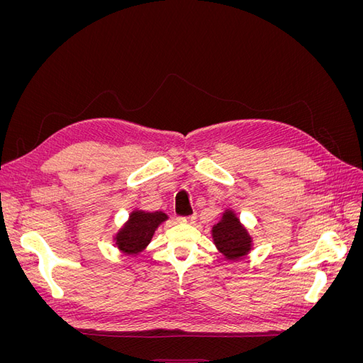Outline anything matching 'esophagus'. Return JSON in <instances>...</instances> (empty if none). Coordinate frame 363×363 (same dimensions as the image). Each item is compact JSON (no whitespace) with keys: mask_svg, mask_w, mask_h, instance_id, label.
Wrapping results in <instances>:
<instances>
[{"mask_svg":"<svg viewBox=\"0 0 363 363\" xmlns=\"http://www.w3.org/2000/svg\"><path fill=\"white\" fill-rule=\"evenodd\" d=\"M196 215L192 213V215H188V216H179V221L180 223H186V224H192L195 221Z\"/></svg>","mask_w":363,"mask_h":363,"instance_id":"esophagus-1","label":"esophagus"}]
</instances>
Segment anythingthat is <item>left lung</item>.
Listing matches in <instances>:
<instances>
[{
	"mask_svg": "<svg viewBox=\"0 0 363 363\" xmlns=\"http://www.w3.org/2000/svg\"><path fill=\"white\" fill-rule=\"evenodd\" d=\"M213 242L216 248L223 252L225 259L238 260L244 257L251 248V238L247 230L239 224V219L233 212H225L221 221L213 230Z\"/></svg>",
	"mask_w": 363,
	"mask_h": 363,
	"instance_id": "8db88e82",
	"label": "left lung"
}]
</instances>
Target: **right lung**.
Returning a JSON list of instances; mask_svg holds the SVG:
<instances>
[{"label":"right lung","mask_w":363,"mask_h":363,"mask_svg":"<svg viewBox=\"0 0 363 363\" xmlns=\"http://www.w3.org/2000/svg\"><path fill=\"white\" fill-rule=\"evenodd\" d=\"M168 216L163 212H140L135 211L130 215L128 223L116 235V245L127 255H138L144 250L155 235L159 224Z\"/></svg>","instance_id":"obj_1"}]
</instances>
